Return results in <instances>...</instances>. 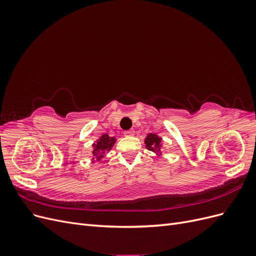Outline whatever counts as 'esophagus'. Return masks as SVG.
I'll use <instances>...</instances> for the list:
<instances>
[{"label": "esophagus", "instance_id": "34e87169", "mask_svg": "<svg viewBox=\"0 0 256 256\" xmlns=\"http://www.w3.org/2000/svg\"><path fill=\"white\" fill-rule=\"evenodd\" d=\"M124 134H125L126 136H134V130H128V131H125Z\"/></svg>", "mask_w": 256, "mask_h": 256}]
</instances>
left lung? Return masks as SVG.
Segmentation results:
<instances>
[{
    "label": "left lung",
    "mask_w": 256,
    "mask_h": 256,
    "mask_svg": "<svg viewBox=\"0 0 256 256\" xmlns=\"http://www.w3.org/2000/svg\"><path fill=\"white\" fill-rule=\"evenodd\" d=\"M144 143L146 145V148L154 152L158 156H161L162 154V138L157 136L156 134H147L145 138Z\"/></svg>",
    "instance_id": "left-lung-1"
}]
</instances>
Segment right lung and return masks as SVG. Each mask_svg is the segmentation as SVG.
<instances>
[{
  "label": "right lung",
  "instance_id": "obj_1",
  "mask_svg": "<svg viewBox=\"0 0 256 256\" xmlns=\"http://www.w3.org/2000/svg\"><path fill=\"white\" fill-rule=\"evenodd\" d=\"M115 142H116L115 136H110L108 134H102L94 144L92 145V156H94L92 159H96L97 161L102 160L104 157V152L111 150Z\"/></svg>",
  "mask_w": 256,
  "mask_h": 256
}]
</instances>
